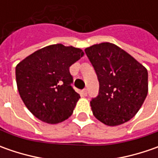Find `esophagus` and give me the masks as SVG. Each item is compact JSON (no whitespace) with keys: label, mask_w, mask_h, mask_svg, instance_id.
I'll return each mask as SVG.
<instances>
[{"label":"esophagus","mask_w":158,"mask_h":158,"mask_svg":"<svg viewBox=\"0 0 158 158\" xmlns=\"http://www.w3.org/2000/svg\"><path fill=\"white\" fill-rule=\"evenodd\" d=\"M82 94L83 95L84 97H86V96L88 95V91H87V89H82Z\"/></svg>","instance_id":"34e87169"}]
</instances>
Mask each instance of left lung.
I'll list each match as a JSON object with an SVG mask.
<instances>
[{
  "label": "left lung",
  "mask_w": 158,
  "mask_h": 158,
  "mask_svg": "<svg viewBox=\"0 0 158 158\" xmlns=\"http://www.w3.org/2000/svg\"><path fill=\"white\" fill-rule=\"evenodd\" d=\"M85 52L99 82L98 96L90 101L93 115L111 127L130 120L148 94L147 69L112 43L96 44Z\"/></svg>",
  "instance_id": "8db88e82"
}]
</instances>
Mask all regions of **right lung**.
<instances>
[{
    "instance_id": "right-lung-1",
    "label": "right lung",
    "mask_w": 158,
    "mask_h": 158,
    "mask_svg": "<svg viewBox=\"0 0 158 158\" xmlns=\"http://www.w3.org/2000/svg\"><path fill=\"white\" fill-rule=\"evenodd\" d=\"M83 55L80 48L56 44L34 52L16 65L18 92L36 118L56 124L72 115L80 95L70 85L69 67Z\"/></svg>"
}]
</instances>
